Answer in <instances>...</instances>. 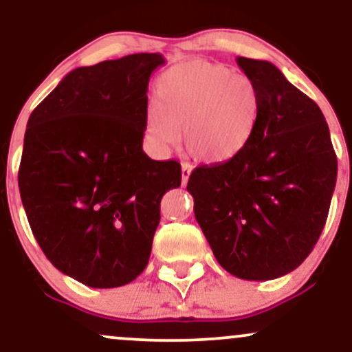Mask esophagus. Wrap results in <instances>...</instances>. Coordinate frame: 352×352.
I'll return each instance as SVG.
<instances>
[{
    "mask_svg": "<svg viewBox=\"0 0 352 352\" xmlns=\"http://www.w3.org/2000/svg\"><path fill=\"white\" fill-rule=\"evenodd\" d=\"M190 173H192V165L182 164V185H187Z\"/></svg>",
    "mask_w": 352,
    "mask_h": 352,
    "instance_id": "esophagus-1",
    "label": "esophagus"
}]
</instances>
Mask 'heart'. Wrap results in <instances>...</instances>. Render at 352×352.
<instances>
[{"label":"heart","instance_id":"b5f03b06","mask_svg":"<svg viewBox=\"0 0 352 352\" xmlns=\"http://www.w3.org/2000/svg\"><path fill=\"white\" fill-rule=\"evenodd\" d=\"M260 94L252 79L220 64L193 60L167 71L157 82V100L145 111V127L157 148L184 140L208 164L235 159L253 139Z\"/></svg>","mask_w":352,"mask_h":352}]
</instances>
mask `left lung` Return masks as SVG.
Masks as SVG:
<instances>
[{
	"mask_svg": "<svg viewBox=\"0 0 352 352\" xmlns=\"http://www.w3.org/2000/svg\"><path fill=\"white\" fill-rule=\"evenodd\" d=\"M260 94V119L235 159L201 165L187 190L217 261L233 276L265 281L313 252L338 177L321 109L268 60L236 58Z\"/></svg>",
	"mask_w": 352,
	"mask_h": 352,
	"instance_id": "left-lung-1",
	"label": "left lung"
}]
</instances>
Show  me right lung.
I'll list each match as a JSON object with an SVG mask.
<instances>
[{
    "instance_id": "add662e5",
    "label": "right lung",
    "mask_w": 352,
    "mask_h": 352,
    "mask_svg": "<svg viewBox=\"0 0 352 352\" xmlns=\"http://www.w3.org/2000/svg\"><path fill=\"white\" fill-rule=\"evenodd\" d=\"M139 52L78 67L31 112L18 184L33 235L60 273L117 288L144 272L160 200L180 187L177 160L142 151L151 74Z\"/></svg>"
}]
</instances>
